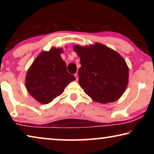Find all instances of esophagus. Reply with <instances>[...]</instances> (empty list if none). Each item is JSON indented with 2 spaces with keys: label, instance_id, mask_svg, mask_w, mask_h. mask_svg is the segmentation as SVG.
I'll return each mask as SVG.
<instances>
[{
  "label": "esophagus",
  "instance_id": "34e87169",
  "mask_svg": "<svg viewBox=\"0 0 154 154\" xmlns=\"http://www.w3.org/2000/svg\"><path fill=\"white\" fill-rule=\"evenodd\" d=\"M75 79H76V81H78V79H79V77H78V74L77 73H75Z\"/></svg>",
  "mask_w": 154,
  "mask_h": 154
}]
</instances>
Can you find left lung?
Wrapping results in <instances>:
<instances>
[{
  "label": "left lung",
  "mask_w": 154,
  "mask_h": 154,
  "mask_svg": "<svg viewBox=\"0 0 154 154\" xmlns=\"http://www.w3.org/2000/svg\"><path fill=\"white\" fill-rule=\"evenodd\" d=\"M80 57V86L95 102L113 103L123 95L128 84L129 69L120 54L103 44L75 45Z\"/></svg>",
  "instance_id": "8db88e82"
}]
</instances>
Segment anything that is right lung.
Segmentation results:
<instances>
[{
  "instance_id": "right-lung-1",
  "label": "right lung",
  "mask_w": 154,
  "mask_h": 154,
  "mask_svg": "<svg viewBox=\"0 0 154 154\" xmlns=\"http://www.w3.org/2000/svg\"><path fill=\"white\" fill-rule=\"evenodd\" d=\"M62 48H51L43 51L28 69L25 85L30 96L41 104L51 103L63 93L74 75L68 72L66 65L61 58Z\"/></svg>"
}]
</instances>
